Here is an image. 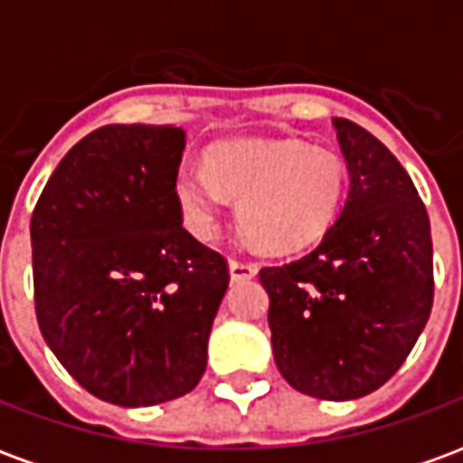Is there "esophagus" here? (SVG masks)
<instances>
[{
  "mask_svg": "<svg viewBox=\"0 0 463 463\" xmlns=\"http://www.w3.org/2000/svg\"><path fill=\"white\" fill-rule=\"evenodd\" d=\"M228 268H231V278L235 282L238 280H250L258 275V265L255 262H248V260H238V258H232L228 262Z\"/></svg>",
  "mask_w": 463,
  "mask_h": 463,
  "instance_id": "1",
  "label": "esophagus"
}]
</instances>
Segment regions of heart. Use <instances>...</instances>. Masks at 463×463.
Listing matches in <instances>:
<instances>
[{"label":"heart","mask_w":463,"mask_h":463,"mask_svg":"<svg viewBox=\"0 0 463 463\" xmlns=\"http://www.w3.org/2000/svg\"><path fill=\"white\" fill-rule=\"evenodd\" d=\"M347 191L340 153L298 138H241L215 143L205 165L185 163L173 195L185 225L211 238L225 198H238V222L265 250L288 252L320 241Z\"/></svg>","instance_id":"obj_1"}]
</instances>
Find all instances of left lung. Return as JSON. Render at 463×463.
<instances>
[{
    "label": "left lung",
    "mask_w": 463,
    "mask_h": 463,
    "mask_svg": "<svg viewBox=\"0 0 463 463\" xmlns=\"http://www.w3.org/2000/svg\"><path fill=\"white\" fill-rule=\"evenodd\" d=\"M347 161L345 208L300 260L262 268L272 354L288 384L330 402L379 389L417 345L434 302L431 228L382 141L332 118Z\"/></svg>",
    "instance_id": "left-lung-1"
}]
</instances>
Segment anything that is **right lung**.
Segmentation results:
<instances>
[{"label":"right lung","mask_w":463,"mask_h":463,"mask_svg":"<svg viewBox=\"0 0 463 463\" xmlns=\"http://www.w3.org/2000/svg\"><path fill=\"white\" fill-rule=\"evenodd\" d=\"M175 126L111 123L66 153L36 201L39 330L94 397L151 407L188 394L228 290V262L183 228Z\"/></svg>","instance_id":"obj_1"}]
</instances>
